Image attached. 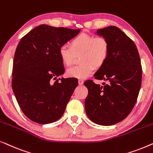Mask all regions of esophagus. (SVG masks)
I'll list each match as a JSON object with an SVG mask.
<instances>
[{"mask_svg":"<svg viewBox=\"0 0 153 153\" xmlns=\"http://www.w3.org/2000/svg\"><path fill=\"white\" fill-rule=\"evenodd\" d=\"M78 82H79V85H83V81L81 80V79H79V80L78 81Z\"/></svg>","mask_w":153,"mask_h":153,"instance_id":"1","label":"esophagus"}]
</instances>
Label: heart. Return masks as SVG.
I'll use <instances>...</instances> for the list:
<instances>
[{
  "label": "heart",
  "mask_w": 153,
  "mask_h": 153,
  "mask_svg": "<svg viewBox=\"0 0 153 153\" xmlns=\"http://www.w3.org/2000/svg\"><path fill=\"white\" fill-rule=\"evenodd\" d=\"M71 45L72 47L66 44L60 46L58 53L62 62L68 66L72 64L75 53H83L81 56L82 64L67 70V75L72 78H87L93 73L95 66L99 68L105 62L109 53L108 42L103 37L81 33L73 39Z\"/></svg>",
  "instance_id": "1"
}]
</instances>
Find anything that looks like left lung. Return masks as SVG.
I'll list each match as a JSON object with an SVG mask.
<instances>
[{
  "instance_id": "8db88e82",
  "label": "left lung",
  "mask_w": 153,
  "mask_h": 153,
  "mask_svg": "<svg viewBox=\"0 0 153 153\" xmlns=\"http://www.w3.org/2000/svg\"><path fill=\"white\" fill-rule=\"evenodd\" d=\"M108 42L109 53L105 62L94 74L102 85L91 80L85 110L92 122L108 126L124 120L137 102L141 85L142 68L135 44L118 27L111 26L95 33Z\"/></svg>"
}]
</instances>
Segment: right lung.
<instances>
[{"mask_svg": "<svg viewBox=\"0 0 153 153\" xmlns=\"http://www.w3.org/2000/svg\"><path fill=\"white\" fill-rule=\"evenodd\" d=\"M81 29L56 28L46 24L35 27L16 47L12 87L21 109L33 122L49 124L63 115L78 85L74 78L58 79L64 74L58 50L76 36Z\"/></svg>", "mask_w": 153, "mask_h": 153, "instance_id": "obj_1", "label": "right lung"}]
</instances>
